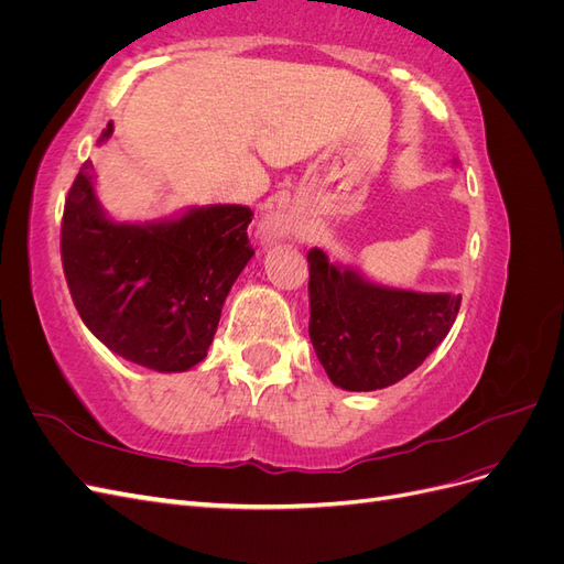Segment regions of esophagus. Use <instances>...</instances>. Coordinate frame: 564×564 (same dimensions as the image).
<instances>
[{"label": "esophagus", "mask_w": 564, "mask_h": 564, "mask_svg": "<svg viewBox=\"0 0 564 564\" xmlns=\"http://www.w3.org/2000/svg\"><path fill=\"white\" fill-rule=\"evenodd\" d=\"M263 230H265V235H268V237H280V235H284V232H286L284 218H282V216H278V214H275V216H268Z\"/></svg>", "instance_id": "34e87169"}]
</instances>
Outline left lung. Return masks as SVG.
I'll return each instance as SVG.
<instances>
[{
	"label": "left lung",
	"mask_w": 564,
	"mask_h": 564,
	"mask_svg": "<svg viewBox=\"0 0 564 564\" xmlns=\"http://www.w3.org/2000/svg\"><path fill=\"white\" fill-rule=\"evenodd\" d=\"M311 324L317 360L334 386L355 392L402 381L452 329L460 296L390 289L308 251Z\"/></svg>",
	"instance_id": "obj_1"
}]
</instances>
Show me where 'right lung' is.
<instances>
[{
  "mask_svg": "<svg viewBox=\"0 0 564 564\" xmlns=\"http://www.w3.org/2000/svg\"><path fill=\"white\" fill-rule=\"evenodd\" d=\"M110 135L112 122L98 143ZM251 216L242 204H209L158 224H117L100 207L87 160L61 226L63 272L82 322L129 362L155 371L195 367L253 256Z\"/></svg>",
  "mask_w": 564,
  "mask_h": 564,
  "instance_id": "1",
  "label": "right lung"
}]
</instances>
